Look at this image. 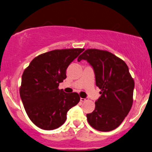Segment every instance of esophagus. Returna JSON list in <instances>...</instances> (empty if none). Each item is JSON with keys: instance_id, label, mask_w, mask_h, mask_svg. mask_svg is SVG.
Returning <instances> with one entry per match:
<instances>
[{"instance_id": "1", "label": "esophagus", "mask_w": 152, "mask_h": 152, "mask_svg": "<svg viewBox=\"0 0 152 152\" xmlns=\"http://www.w3.org/2000/svg\"><path fill=\"white\" fill-rule=\"evenodd\" d=\"M87 100V98H80V101L81 102H84L85 100Z\"/></svg>"}]
</instances>
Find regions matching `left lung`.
Here are the masks:
<instances>
[{
  "mask_svg": "<svg viewBox=\"0 0 152 152\" xmlns=\"http://www.w3.org/2000/svg\"><path fill=\"white\" fill-rule=\"evenodd\" d=\"M86 60L93 67L96 85L101 95L95 110L87 114L89 124L96 130L116 129L130 111L133 103L134 81L124 61L107 51L89 49L77 61Z\"/></svg>",
  "mask_w": 152,
  "mask_h": 152,
  "instance_id": "1",
  "label": "left lung"
}]
</instances>
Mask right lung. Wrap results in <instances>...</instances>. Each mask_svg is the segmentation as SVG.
<instances>
[{"label":"right lung","mask_w":152,"mask_h":152,"mask_svg":"<svg viewBox=\"0 0 152 152\" xmlns=\"http://www.w3.org/2000/svg\"><path fill=\"white\" fill-rule=\"evenodd\" d=\"M83 49H57L40 54L22 75L20 96L30 120L44 130L57 129L65 122L68 110L79 103L77 93L58 89L67 77L66 69Z\"/></svg>","instance_id":"add662e5"}]
</instances>
